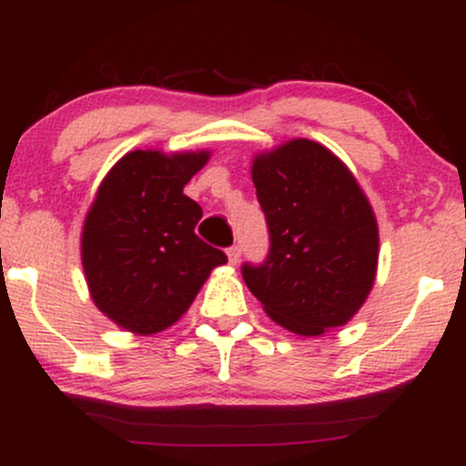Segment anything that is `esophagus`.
<instances>
[{
  "label": "esophagus",
  "mask_w": 466,
  "mask_h": 466,
  "mask_svg": "<svg viewBox=\"0 0 466 466\" xmlns=\"http://www.w3.org/2000/svg\"><path fill=\"white\" fill-rule=\"evenodd\" d=\"M238 258H240V248H238V245H232V248H228V260H229V263L237 265Z\"/></svg>",
  "instance_id": "34e87169"
}]
</instances>
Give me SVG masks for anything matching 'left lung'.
Listing matches in <instances>:
<instances>
[{
	"instance_id": "8db88e82",
	"label": "left lung",
	"mask_w": 466,
	"mask_h": 466,
	"mask_svg": "<svg viewBox=\"0 0 466 466\" xmlns=\"http://www.w3.org/2000/svg\"><path fill=\"white\" fill-rule=\"evenodd\" d=\"M251 179L269 254L243 265L245 285L291 333L315 337L344 326L366 302L379 260L377 218L357 179L304 137L256 155Z\"/></svg>"
}]
</instances>
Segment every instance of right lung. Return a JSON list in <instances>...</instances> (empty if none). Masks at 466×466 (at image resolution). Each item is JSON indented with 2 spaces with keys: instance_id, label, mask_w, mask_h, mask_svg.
<instances>
[{
  "instance_id": "right-lung-1",
  "label": "right lung",
  "mask_w": 466,
  "mask_h": 466,
  "mask_svg": "<svg viewBox=\"0 0 466 466\" xmlns=\"http://www.w3.org/2000/svg\"><path fill=\"white\" fill-rule=\"evenodd\" d=\"M210 153L131 151L106 173L85 217L80 258L96 307L137 335L188 311L221 249L195 234L201 206L184 195Z\"/></svg>"
}]
</instances>
